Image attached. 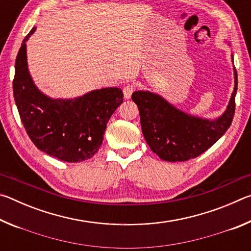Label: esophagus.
I'll list each match as a JSON object with an SVG mask.
<instances>
[{"label": "esophagus", "instance_id": "1", "mask_svg": "<svg viewBox=\"0 0 251 251\" xmlns=\"http://www.w3.org/2000/svg\"><path fill=\"white\" fill-rule=\"evenodd\" d=\"M136 86L134 84H127L124 86V88H123V93H124V97L125 99H130L131 97V94H133L134 91H135Z\"/></svg>", "mask_w": 251, "mask_h": 251}]
</instances>
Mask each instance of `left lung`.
<instances>
[{"label": "left lung", "instance_id": "1", "mask_svg": "<svg viewBox=\"0 0 251 251\" xmlns=\"http://www.w3.org/2000/svg\"><path fill=\"white\" fill-rule=\"evenodd\" d=\"M237 86L235 69V88L227 109L214 121L188 115L154 93L134 92L131 100L138 106L143 135L148 146L166 161H185L201 155L230 127L235 115Z\"/></svg>", "mask_w": 251, "mask_h": 251}]
</instances>
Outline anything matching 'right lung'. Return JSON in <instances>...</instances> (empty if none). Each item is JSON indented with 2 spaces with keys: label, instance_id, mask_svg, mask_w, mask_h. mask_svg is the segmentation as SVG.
Here are the masks:
<instances>
[{
  "label": "right lung",
  "instance_id": "1",
  "mask_svg": "<svg viewBox=\"0 0 251 251\" xmlns=\"http://www.w3.org/2000/svg\"><path fill=\"white\" fill-rule=\"evenodd\" d=\"M15 61L13 93L25 130L40 151L67 163L90 159L103 144L106 125L123 103L121 88L92 91L74 100H52L41 93L28 73L25 42Z\"/></svg>",
  "mask_w": 251,
  "mask_h": 251
}]
</instances>
